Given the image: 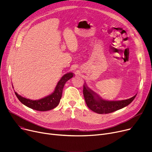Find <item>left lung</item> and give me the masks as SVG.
Listing matches in <instances>:
<instances>
[{"mask_svg":"<svg viewBox=\"0 0 152 152\" xmlns=\"http://www.w3.org/2000/svg\"><path fill=\"white\" fill-rule=\"evenodd\" d=\"M83 94L88 107L98 114H109L122 109L133 102L137 94L132 98L122 101L103 100L99 98L93 91L89 89L86 85L83 86Z\"/></svg>","mask_w":152,"mask_h":152,"instance_id":"left-lung-1","label":"left lung"}]
</instances>
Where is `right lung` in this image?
<instances>
[{
  "label": "right lung",
  "instance_id": "add662e5",
  "mask_svg": "<svg viewBox=\"0 0 152 152\" xmlns=\"http://www.w3.org/2000/svg\"><path fill=\"white\" fill-rule=\"evenodd\" d=\"M73 73H68L65 75L58 81L54 92L48 96L40 99L38 100H31L27 99L18 95L15 92V95L18 99L23 104L26 106L39 111H46L50 109H53L57 106L59 104L60 100L61 99L62 95V90L67 80L72 78Z\"/></svg>",
  "mask_w": 152,
  "mask_h": 152
}]
</instances>
